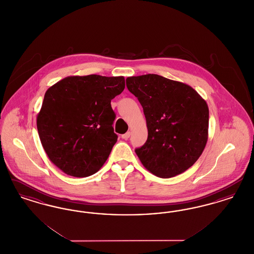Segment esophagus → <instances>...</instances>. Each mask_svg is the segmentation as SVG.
<instances>
[{"instance_id": "34e87169", "label": "esophagus", "mask_w": 254, "mask_h": 254, "mask_svg": "<svg viewBox=\"0 0 254 254\" xmlns=\"http://www.w3.org/2000/svg\"><path fill=\"white\" fill-rule=\"evenodd\" d=\"M129 137H130V132H129V131L122 135V138H123L124 140H127Z\"/></svg>"}]
</instances>
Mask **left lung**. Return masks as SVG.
<instances>
[{
	"label": "left lung",
	"instance_id": "1",
	"mask_svg": "<svg viewBox=\"0 0 254 254\" xmlns=\"http://www.w3.org/2000/svg\"><path fill=\"white\" fill-rule=\"evenodd\" d=\"M144 109L147 140L135 149L145 169L161 178L193 166L208 138V107L190 85L157 74L127 78Z\"/></svg>",
	"mask_w": 254,
	"mask_h": 254
}]
</instances>
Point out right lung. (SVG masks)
<instances>
[{
    "label": "right lung",
    "instance_id": "add662e5",
    "mask_svg": "<svg viewBox=\"0 0 254 254\" xmlns=\"http://www.w3.org/2000/svg\"><path fill=\"white\" fill-rule=\"evenodd\" d=\"M125 89V78L96 74L68 76L47 90L37 129L49 160L73 177L96 173L118 136L110 102Z\"/></svg>",
    "mask_w": 254,
    "mask_h": 254
}]
</instances>
